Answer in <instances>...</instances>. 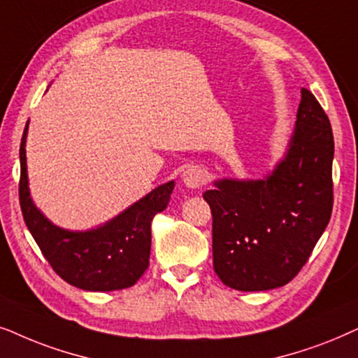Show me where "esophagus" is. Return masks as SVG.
Here are the masks:
<instances>
[{
	"label": "esophagus",
	"instance_id": "esophagus-1",
	"mask_svg": "<svg viewBox=\"0 0 358 358\" xmlns=\"http://www.w3.org/2000/svg\"><path fill=\"white\" fill-rule=\"evenodd\" d=\"M208 175L201 166L193 165L188 166L187 170L183 171V183L187 185L188 188H201L203 185H206Z\"/></svg>",
	"mask_w": 358,
	"mask_h": 358
}]
</instances>
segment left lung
<instances>
[{
    "mask_svg": "<svg viewBox=\"0 0 358 358\" xmlns=\"http://www.w3.org/2000/svg\"><path fill=\"white\" fill-rule=\"evenodd\" d=\"M334 136L327 114L301 90L287 157L257 182L221 180L203 193L213 214V265L227 287L264 292L292 282L331 219Z\"/></svg>",
    "mask_w": 358,
    "mask_h": 358,
    "instance_id": "left-lung-1",
    "label": "left lung"
}]
</instances>
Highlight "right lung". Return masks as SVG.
I'll list each match as a JSON object with an SVG mask.
<instances>
[{
	"label": "right lung",
	"mask_w": 358,
	"mask_h": 358,
	"mask_svg": "<svg viewBox=\"0 0 358 358\" xmlns=\"http://www.w3.org/2000/svg\"><path fill=\"white\" fill-rule=\"evenodd\" d=\"M26 136L27 124L19 147V204L42 255L62 280L76 288L113 292L132 287L149 266L152 219L166 208L175 183L155 188L101 227L88 232L65 231L42 216L29 196Z\"/></svg>",
	"instance_id": "obj_1"
}]
</instances>
